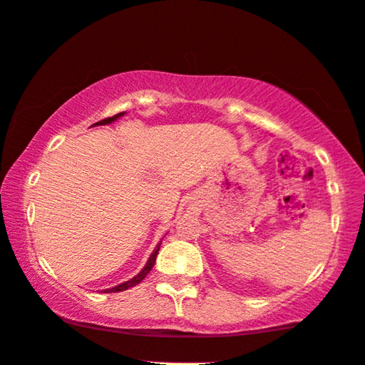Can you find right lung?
Masks as SVG:
<instances>
[{"instance_id":"add662e5","label":"right lung","mask_w":365,"mask_h":365,"mask_svg":"<svg viewBox=\"0 0 365 365\" xmlns=\"http://www.w3.org/2000/svg\"><path fill=\"white\" fill-rule=\"evenodd\" d=\"M125 111H121V113H118V115H115V116H110V118H105V120H101V121H98V123H101V125H106V123H111V121H115L116 118H120L121 115H123ZM96 125V123H95ZM158 250H160V244L157 245V249L153 250V254L150 255V259H148V262H147V265L143 267V270L140 272L138 275H135L133 279H130L128 282H123V284H120V285H116V287H113V289H108V290H103L105 294H111V292H121V290H126V289H130V287H135V285H138L140 282H142L145 277H147V274L150 270H152V267L155 265V260H157V255H158Z\"/></svg>"}]
</instances>
